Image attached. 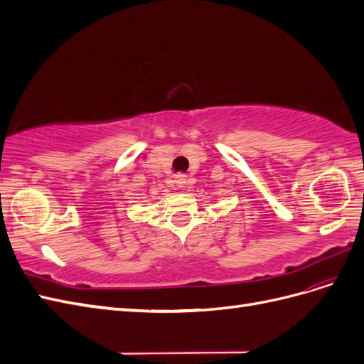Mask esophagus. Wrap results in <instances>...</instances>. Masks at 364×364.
I'll use <instances>...</instances> for the list:
<instances>
[{"instance_id": "obj_1", "label": "esophagus", "mask_w": 364, "mask_h": 364, "mask_svg": "<svg viewBox=\"0 0 364 364\" xmlns=\"http://www.w3.org/2000/svg\"><path fill=\"white\" fill-rule=\"evenodd\" d=\"M174 182H176V185H178V188H185V186H186V176L185 174H176Z\"/></svg>"}]
</instances>
